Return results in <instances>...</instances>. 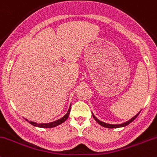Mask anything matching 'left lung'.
Returning a JSON list of instances; mask_svg holds the SVG:
<instances>
[{
	"mask_svg": "<svg viewBox=\"0 0 157 157\" xmlns=\"http://www.w3.org/2000/svg\"><path fill=\"white\" fill-rule=\"evenodd\" d=\"M140 112H139L137 114V115H135V116H134L133 118H132V119H131L130 120L127 121V122H124V123H122V124H119V125H112V124H107V123H105V122H101V121H100L99 119H97V118L95 117V116H94V115L93 113H92V116H93L94 119L95 120H96V122H98V124H100V125H102V126L105 127V128H120V127L126 126V125H128V124H130L131 122H132V121H134V120H135V119H136L137 117H138V116L139 115V113H140Z\"/></svg>",
	"mask_w": 157,
	"mask_h": 157,
	"instance_id": "obj_1",
	"label": "left lung"
}]
</instances>
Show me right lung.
<instances>
[{
  "mask_svg": "<svg viewBox=\"0 0 157 157\" xmlns=\"http://www.w3.org/2000/svg\"><path fill=\"white\" fill-rule=\"evenodd\" d=\"M70 109H71V105H70V106H69V109H68L67 113L66 114L65 116H63V117H62V118H61V119H58V120L54 121V122H49V123L38 124V123H36V122H31V121H28V120H27V119H25V120L28 121V122H29L30 124H32V125H34V126L39 127V128H54L55 126H57V125H60V124H62L63 122H64L66 120H67V119H68V117H69V113H70Z\"/></svg>",
  "mask_w": 157,
  "mask_h": 157,
  "instance_id": "obj_1",
  "label": "right lung"
}]
</instances>
